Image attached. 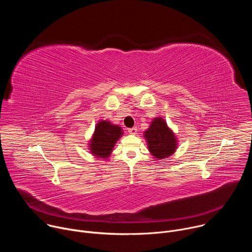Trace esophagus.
Returning a JSON list of instances; mask_svg holds the SVG:
<instances>
[{
	"label": "esophagus",
	"mask_w": 252,
	"mask_h": 252,
	"mask_svg": "<svg viewBox=\"0 0 252 252\" xmlns=\"http://www.w3.org/2000/svg\"><path fill=\"white\" fill-rule=\"evenodd\" d=\"M130 134H135L136 132H137V127H131V128H128V130H127Z\"/></svg>",
	"instance_id": "1"
}]
</instances>
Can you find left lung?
Segmentation results:
<instances>
[{"instance_id":"obj_1","label":"left lung","mask_w":252,"mask_h":252,"mask_svg":"<svg viewBox=\"0 0 252 252\" xmlns=\"http://www.w3.org/2000/svg\"><path fill=\"white\" fill-rule=\"evenodd\" d=\"M150 152L157 158H164L174 153L176 139L162 119H155L150 128L145 132Z\"/></svg>"}]
</instances>
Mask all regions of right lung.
Listing matches in <instances>:
<instances>
[{
	"label": "right lung",
	"instance_id": "1",
	"mask_svg": "<svg viewBox=\"0 0 252 252\" xmlns=\"http://www.w3.org/2000/svg\"><path fill=\"white\" fill-rule=\"evenodd\" d=\"M122 133V128L118 126H113L106 121L98 123L90 145L92 153L99 158H107Z\"/></svg>",
	"mask_w": 252,
	"mask_h": 252
}]
</instances>
